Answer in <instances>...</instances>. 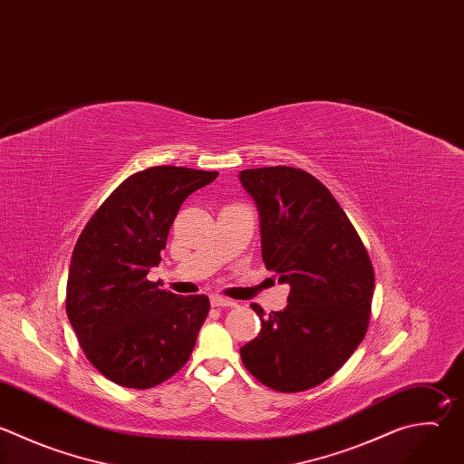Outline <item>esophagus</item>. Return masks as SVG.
<instances>
[{
  "label": "esophagus",
  "mask_w": 464,
  "mask_h": 464,
  "mask_svg": "<svg viewBox=\"0 0 464 464\" xmlns=\"http://www.w3.org/2000/svg\"><path fill=\"white\" fill-rule=\"evenodd\" d=\"M211 305L213 307H237L238 302L237 300H231V298H226L222 295H213L211 296Z\"/></svg>",
  "instance_id": "obj_1"
}]
</instances>
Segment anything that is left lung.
I'll use <instances>...</instances> for the list:
<instances>
[{
	"mask_svg": "<svg viewBox=\"0 0 464 464\" xmlns=\"http://www.w3.org/2000/svg\"><path fill=\"white\" fill-rule=\"evenodd\" d=\"M260 218L266 269L289 284L287 305L264 315L240 348L244 366L271 390L293 393L330 379L362 343L375 275L366 247L334 195L295 168L238 173Z\"/></svg>",
	"mask_w": 464,
	"mask_h": 464,
	"instance_id": "8db88e82",
	"label": "left lung"
}]
</instances>
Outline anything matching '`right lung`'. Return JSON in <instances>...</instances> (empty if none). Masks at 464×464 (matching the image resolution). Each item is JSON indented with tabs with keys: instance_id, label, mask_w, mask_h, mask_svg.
I'll use <instances>...</instances> for the list:
<instances>
[{
	"instance_id": "right-lung-1",
	"label": "right lung",
	"mask_w": 464,
	"mask_h": 464,
	"mask_svg": "<svg viewBox=\"0 0 464 464\" xmlns=\"http://www.w3.org/2000/svg\"><path fill=\"white\" fill-rule=\"evenodd\" d=\"M217 171L159 166L123 180L82 231L67 278V317L91 364L145 390L173 377L209 314L206 295L180 296L147 280L184 200Z\"/></svg>"
}]
</instances>
